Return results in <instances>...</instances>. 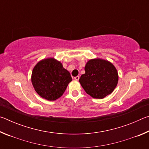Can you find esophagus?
<instances>
[{
	"mask_svg": "<svg viewBox=\"0 0 149 149\" xmlns=\"http://www.w3.org/2000/svg\"><path fill=\"white\" fill-rule=\"evenodd\" d=\"M79 79V76H76V77H74V79L76 80V81H78Z\"/></svg>",
	"mask_w": 149,
	"mask_h": 149,
	"instance_id": "obj_1",
	"label": "esophagus"
}]
</instances>
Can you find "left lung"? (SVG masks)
<instances>
[{"instance_id":"8db88e82","label":"left lung","mask_w":149,"mask_h":149,"mask_svg":"<svg viewBox=\"0 0 149 149\" xmlns=\"http://www.w3.org/2000/svg\"><path fill=\"white\" fill-rule=\"evenodd\" d=\"M79 82L88 95L103 99L111 94L118 81V72L112 63L102 59L90 60L85 67Z\"/></svg>"}]
</instances>
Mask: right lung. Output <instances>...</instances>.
Listing matches in <instances>:
<instances>
[{"instance_id": "1", "label": "right lung", "mask_w": 149, "mask_h": 149, "mask_svg": "<svg viewBox=\"0 0 149 149\" xmlns=\"http://www.w3.org/2000/svg\"><path fill=\"white\" fill-rule=\"evenodd\" d=\"M72 80L70 72L52 58L37 63L32 72L31 82L35 91L48 100L61 97Z\"/></svg>"}]
</instances>
